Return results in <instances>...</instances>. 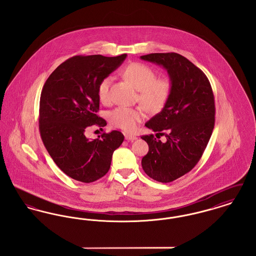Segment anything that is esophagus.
<instances>
[{
    "mask_svg": "<svg viewBox=\"0 0 256 256\" xmlns=\"http://www.w3.org/2000/svg\"><path fill=\"white\" fill-rule=\"evenodd\" d=\"M124 138L126 140H128V141H134L137 139V137L132 134H124Z\"/></svg>",
    "mask_w": 256,
    "mask_h": 256,
    "instance_id": "obj_1",
    "label": "esophagus"
}]
</instances>
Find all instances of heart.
Segmentation results:
<instances>
[{
	"label": "heart",
	"instance_id": "b5f03b06",
	"mask_svg": "<svg viewBox=\"0 0 256 256\" xmlns=\"http://www.w3.org/2000/svg\"><path fill=\"white\" fill-rule=\"evenodd\" d=\"M122 76L139 90V100L152 112H160L168 104L172 95V86L167 78H156V72L148 65L141 62H132L124 67ZM110 76L102 78L97 86L100 100L108 102L110 98ZM146 117L142 108L118 106L110 113V121L114 126L132 132Z\"/></svg>",
	"mask_w": 256,
	"mask_h": 256
}]
</instances>
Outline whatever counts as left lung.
Returning <instances> with one entry per match:
<instances>
[{"label": "left lung", "instance_id": "left-lung-1", "mask_svg": "<svg viewBox=\"0 0 256 256\" xmlns=\"http://www.w3.org/2000/svg\"><path fill=\"white\" fill-rule=\"evenodd\" d=\"M163 66L170 76L172 90L162 111L145 124L165 134L163 144L154 134L141 138L148 145L142 158L146 174L159 182H170L192 170L206 148L215 124V100L206 74L176 52H156L141 56Z\"/></svg>", "mask_w": 256, "mask_h": 256}]
</instances>
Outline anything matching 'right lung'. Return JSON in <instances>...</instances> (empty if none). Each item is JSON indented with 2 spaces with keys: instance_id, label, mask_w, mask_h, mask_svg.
<instances>
[{
  "instance_id": "right-lung-1",
  "label": "right lung",
  "mask_w": 256,
  "mask_h": 256,
  "mask_svg": "<svg viewBox=\"0 0 256 256\" xmlns=\"http://www.w3.org/2000/svg\"><path fill=\"white\" fill-rule=\"evenodd\" d=\"M124 54L74 56L61 63L43 86L39 104V132L50 158L64 174L78 182L90 183L110 168L113 152L121 146L118 130L89 140L86 128L106 126L98 115L97 86L122 64Z\"/></svg>"
}]
</instances>
